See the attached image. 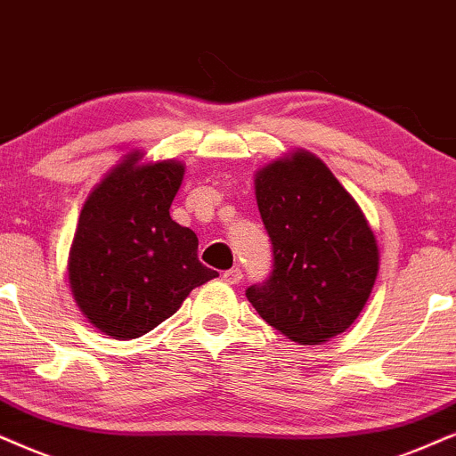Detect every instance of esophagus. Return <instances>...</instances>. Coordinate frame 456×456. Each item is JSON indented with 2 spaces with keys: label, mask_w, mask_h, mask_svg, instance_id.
Returning <instances> with one entry per match:
<instances>
[{
  "label": "esophagus",
  "mask_w": 456,
  "mask_h": 456,
  "mask_svg": "<svg viewBox=\"0 0 456 456\" xmlns=\"http://www.w3.org/2000/svg\"><path fill=\"white\" fill-rule=\"evenodd\" d=\"M241 278H244V273H241V269H238V267L224 271L223 273V280L227 281V284H240Z\"/></svg>",
  "instance_id": "1"
}]
</instances>
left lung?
<instances>
[{
  "label": "left lung",
  "instance_id": "1",
  "mask_svg": "<svg viewBox=\"0 0 456 456\" xmlns=\"http://www.w3.org/2000/svg\"><path fill=\"white\" fill-rule=\"evenodd\" d=\"M256 204L273 246L269 280L246 290L258 315L303 345L354 324L379 273L364 212L328 166L298 149L255 175Z\"/></svg>",
  "mask_w": 456,
  "mask_h": 456
}]
</instances>
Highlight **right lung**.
Here are the masks:
<instances>
[{"label": "right lung", "instance_id": "right-lung-1", "mask_svg": "<svg viewBox=\"0 0 456 456\" xmlns=\"http://www.w3.org/2000/svg\"><path fill=\"white\" fill-rule=\"evenodd\" d=\"M126 155L92 189L69 250V284L101 332L128 341L176 314L216 271L198 258V235L170 218L185 175L181 161L141 164Z\"/></svg>", "mask_w": 456, "mask_h": 456}]
</instances>
